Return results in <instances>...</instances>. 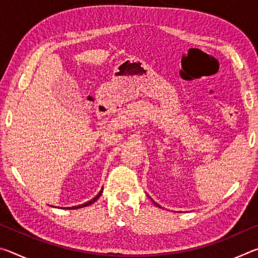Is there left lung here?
Returning <instances> with one entry per match:
<instances>
[{"label": "left lung", "mask_w": 258, "mask_h": 258, "mask_svg": "<svg viewBox=\"0 0 258 258\" xmlns=\"http://www.w3.org/2000/svg\"><path fill=\"white\" fill-rule=\"evenodd\" d=\"M150 199H151V198H150ZM151 200H152V199H151ZM152 202H154V200H152ZM154 204L156 205V206H157V207H159V208H161V207L159 206V205H158V204H157V203H155V202H154Z\"/></svg>", "instance_id": "left-lung-1"}]
</instances>
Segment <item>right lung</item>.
I'll return each instance as SVG.
<instances>
[{
	"instance_id": "1",
	"label": "right lung",
	"mask_w": 258,
	"mask_h": 258,
	"mask_svg": "<svg viewBox=\"0 0 258 258\" xmlns=\"http://www.w3.org/2000/svg\"><path fill=\"white\" fill-rule=\"evenodd\" d=\"M102 190H103V187L101 189V191L99 192V194L95 196V197L93 198V199H91V200H89V202L87 203H85V204H82V205H78V206H73V207H58V208H61V209H78V208H83V207H86V206H90V205H92L93 203H95L97 202V199H99V197L100 196H101V194H102ZM53 207V206H52Z\"/></svg>"
}]
</instances>
